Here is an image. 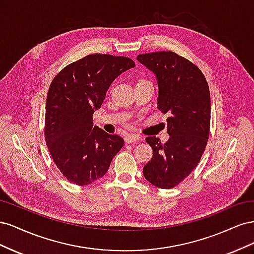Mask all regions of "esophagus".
<instances>
[{
	"instance_id": "esophagus-1",
	"label": "esophagus",
	"mask_w": 254,
	"mask_h": 254,
	"mask_svg": "<svg viewBox=\"0 0 254 254\" xmlns=\"http://www.w3.org/2000/svg\"><path fill=\"white\" fill-rule=\"evenodd\" d=\"M142 137L139 134H132V133H129L125 136V142L130 144V143H133V142H137V141H141Z\"/></svg>"
}]
</instances>
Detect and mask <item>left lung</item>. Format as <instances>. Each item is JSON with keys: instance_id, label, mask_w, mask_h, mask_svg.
Instances as JSON below:
<instances>
[{"instance_id": "obj_1", "label": "left lung", "mask_w": 254, "mask_h": 254, "mask_svg": "<svg viewBox=\"0 0 254 254\" xmlns=\"http://www.w3.org/2000/svg\"><path fill=\"white\" fill-rule=\"evenodd\" d=\"M136 59L156 75L158 109L170 114V140L146 137L152 158L143 174L155 187L172 189L194 171L205 149L211 122L209 84L197 65L174 52L141 54Z\"/></svg>"}]
</instances>
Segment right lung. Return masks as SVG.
Listing matches in <instances>:
<instances>
[{
  "instance_id": "1",
  "label": "right lung",
  "mask_w": 254,
  "mask_h": 254,
  "mask_svg": "<svg viewBox=\"0 0 254 254\" xmlns=\"http://www.w3.org/2000/svg\"><path fill=\"white\" fill-rule=\"evenodd\" d=\"M132 59L92 54L64 67L53 79L45 106L44 137L59 171L71 183L88 186L109 170L124 146L118 134L93 127V113Z\"/></svg>"
}]
</instances>
